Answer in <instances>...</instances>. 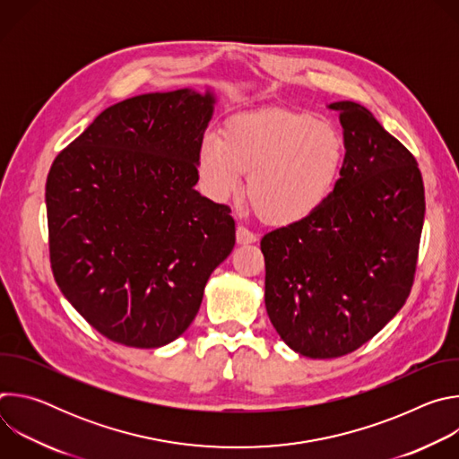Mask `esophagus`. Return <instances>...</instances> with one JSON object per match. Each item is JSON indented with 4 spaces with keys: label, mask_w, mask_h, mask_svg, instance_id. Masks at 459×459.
Masks as SVG:
<instances>
[{
    "label": "esophagus",
    "mask_w": 459,
    "mask_h": 459,
    "mask_svg": "<svg viewBox=\"0 0 459 459\" xmlns=\"http://www.w3.org/2000/svg\"><path fill=\"white\" fill-rule=\"evenodd\" d=\"M236 241L239 245H248V243H255L257 236L254 232H250L247 227L238 225V229H236Z\"/></svg>",
    "instance_id": "34e87169"
}]
</instances>
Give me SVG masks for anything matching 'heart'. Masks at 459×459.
Listing matches in <instances>:
<instances>
[{
    "mask_svg": "<svg viewBox=\"0 0 459 459\" xmlns=\"http://www.w3.org/2000/svg\"><path fill=\"white\" fill-rule=\"evenodd\" d=\"M345 161V142L331 123L287 108L236 114L221 138L205 136L198 154L204 190L214 202L236 194L248 172L247 194L269 223L292 225L331 198Z\"/></svg>",
    "mask_w": 459,
    "mask_h": 459,
    "instance_id": "heart-1",
    "label": "heart"
}]
</instances>
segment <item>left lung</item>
<instances>
[{
	"instance_id": "left-lung-1",
	"label": "left lung",
	"mask_w": 459,
	"mask_h": 459,
	"mask_svg": "<svg viewBox=\"0 0 459 459\" xmlns=\"http://www.w3.org/2000/svg\"><path fill=\"white\" fill-rule=\"evenodd\" d=\"M345 161L331 198L261 239L265 307L281 340L314 359L372 340L405 305L418 264L425 188L416 158L365 107L336 101Z\"/></svg>"
}]
</instances>
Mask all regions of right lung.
I'll list each match as a JSON object with an SVG mask.
<instances>
[{"label": "right lung", "mask_w": 459, "mask_h": 459, "mask_svg": "<svg viewBox=\"0 0 459 459\" xmlns=\"http://www.w3.org/2000/svg\"><path fill=\"white\" fill-rule=\"evenodd\" d=\"M214 94L151 92L105 108L54 160L45 202L54 280L114 343L163 347L232 252L227 205L194 190Z\"/></svg>", "instance_id": "add662e5"}]
</instances>
